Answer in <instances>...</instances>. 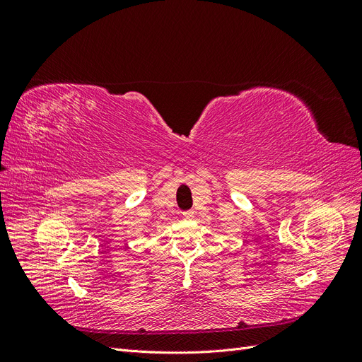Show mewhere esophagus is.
<instances>
[{
  "mask_svg": "<svg viewBox=\"0 0 362 362\" xmlns=\"http://www.w3.org/2000/svg\"><path fill=\"white\" fill-rule=\"evenodd\" d=\"M182 217H184V218H193V217H194V211H193V210L184 211V213H182Z\"/></svg>",
  "mask_w": 362,
  "mask_h": 362,
  "instance_id": "obj_1",
  "label": "esophagus"
}]
</instances>
